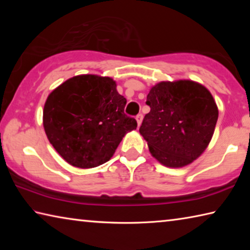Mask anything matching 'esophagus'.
<instances>
[{"label": "esophagus", "instance_id": "obj_1", "mask_svg": "<svg viewBox=\"0 0 250 250\" xmlns=\"http://www.w3.org/2000/svg\"><path fill=\"white\" fill-rule=\"evenodd\" d=\"M135 120H137V122H138V126H140L141 122H142V115H138L137 117H135Z\"/></svg>", "mask_w": 250, "mask_h": 250}]
</instances>
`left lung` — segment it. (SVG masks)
Here are the masks:
<instances>
[{"instance_id": "left-lung-1", "label": "left lung", "mask_w": 250, "mask_h": 250, "mask_svg": "<svg viewBox=\"0 0 250 250\" xmlns=\"http://www.w3.org/2000/svg\"><path fill=\"white\" fill-rule=\"evenodd\" d=\"M150 112L140 126L150 153L167 167H183L206 150L218 108L213 96L193 80L161 82L146 97Z\"/></svg>"}]
</instances>
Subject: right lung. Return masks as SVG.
<instances>
[{"label":"right lung","instance_id":"obj_1","mask_svg":"<svg viewBox=\"0 0 250 250\" xmlns=\"http://www.w3.org/2000/svg\"><path fill=\"white\" fill-rule=\"evenodd\" d=\"M126 99L110 77L79 75L50 92L43 110L48 140L70 166L99 167L111 159L122 138L137 129L125 113Z\"/></svg>","mask_w":250,"mask_h":250}]
</instances>
